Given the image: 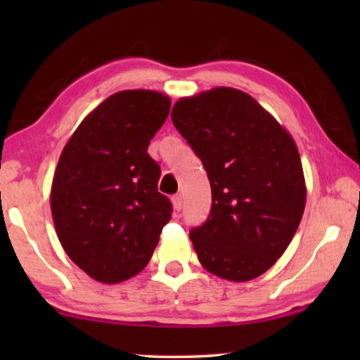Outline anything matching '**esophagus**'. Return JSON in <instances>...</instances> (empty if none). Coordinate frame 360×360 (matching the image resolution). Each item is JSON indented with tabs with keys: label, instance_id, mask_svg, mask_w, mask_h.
Returning <instances> with one entry per match:
<instances>
[{
	"label": "esophagus",
	"instance_id": "esophagus-1",
	"mask_svg": "<svg viewBox=\"0 0 360 360\" xmlns=\"http://www.w3.org/2000/svg\"><path fill=\"white\" fill-rule=\"evenodd\" d=\"M172 205H174L175 211H181V208H184V198H181V195L172 196Z\"/></svg>",
	"mask_w": 360,
	"mask_h": 360
}]
</instances>
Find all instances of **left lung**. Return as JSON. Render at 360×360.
I'll return each instance as SVG.
<instances>
[{"instance_id": "left-lung-1", "label": "left lung", "mask_w": 360, "mask_h": 360, "mask_svg": "<svg viewBox=\"0 0 360 360\" xmlns=\"http://www.w3.org/2000/svg\"><path fill=\"white\" fill-rule=\"evenodd\" d=\"M172 121L211 185V213L190 233L200 264L231 282L257 278L287 250L307 203L292 134L252 96L229 86L180 98Z\"/></svg>"}]
</instances>
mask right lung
<instances>
[{"label":"right lung","mask_w":360,"mask_h":360,"mask_svg":"<svg viewBox=\"0 0 360 360\" xmlns=\"http://www.w3.org/2000/svg\"><path fill=\"white\" fill-rule=\"evenodd\" d=\"M170 105L160 91H117L63 147L51 188L53 226L68 257L96 282L139 274L170 221V201L157 191L160 167L147 154Z\"/></svg>","instance_id":"right-lung-1"}]
</instances>
